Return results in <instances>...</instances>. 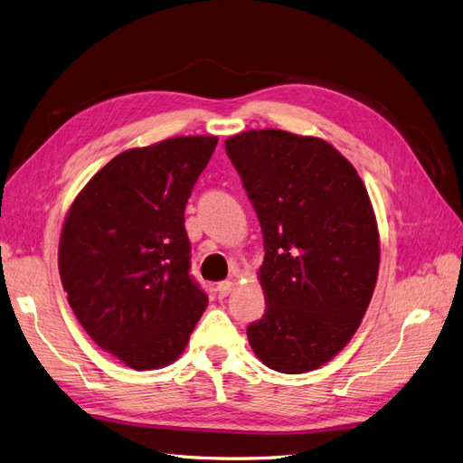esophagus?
Returning a JSON list of instances; mask_svg holds the SVG:
<instances>
[{"label": "esophagus", "instance_id": "34e87169", "mask_svg": "<svg viewBox=\"0 0 463 463\" xmlns=\"http://www.w3.org/2000/svg\"><path fill=\"white\" fill-rule=\"evenodd\" d=\"M218 296L220 298H228L230 293H232V289H233V282H230V279H223V282H220L218 284Z\"/></svg>", "mask_w": 463, "mask_h": 463}]
</instances>
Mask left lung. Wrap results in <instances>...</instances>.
<instances>
[{
    "instance_id": "obj_1",
    "label": "left lung",
    "mask_w": 463,
    "mask_h": 463,
    "mask_svg": "<svg viewBox=\"0 0 463 463\" xmlns=\"http://www.w3.org/2000/svg\"><path fill=\"white\" fill-rule=\"evenodd\" d=\"M226 152L264 237L266 311L249 344L274 371H313L349 342L373 298L381 249L367 189L322 138L247 131Z\"/></svg>"
}]
</instances>
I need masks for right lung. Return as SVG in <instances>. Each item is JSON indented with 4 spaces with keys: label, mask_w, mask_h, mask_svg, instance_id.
Listing matches in <instances>:
<instances>
[{
    "label": "right lung",
    "mask_w": 463,
    "mask_h": 463,
    "mask_svg": "<svg viewBox=\"0 0 463 463\" xmlns=\"http://www.w3.org/2000/svg\"><path fill=\"white\" fill-rule=\"evenodd\" d=\"M216 137L121 152L69 210L60 276L80 326L137 371L172 363L206 309L191 276L185 206Z\"/></svg>",
    "instance_id": "1"
}]
</instances>
